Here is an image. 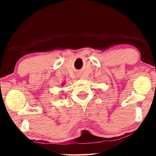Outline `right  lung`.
<instances>
[{
    "label": "right lung",
    "instance_id": "right-lung-1",
    "mask_svg": "<svg viewBox=\"0 0 156 156\" xmlns=\"http://www.w3.org/2000/svg\"><path fill=\"white\" fill-rule=\"evenodd\" d=\"M64 83H62V86H63V85H64Z\"/></svg>",
    "mask_w": 156,
    "mask_h": 156
}]
</instances>
